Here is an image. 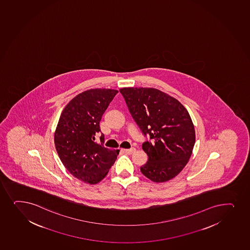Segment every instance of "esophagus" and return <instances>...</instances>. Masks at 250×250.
I'll list each match as a JSON object with an SVG mask.
<instances>
[{"mask_svg":"<svg viewBox=\"0 0 250 250\" xmlns=\"http://www.w3.org/2000/svg\"><path fill=\"white\" fill-rule=\"evenodd\" d=\"M124 153H125V154H131L135 152V148H130V149H121Z\"/></svg>","mask_w":250,"mask_h":250,"instance_id":"34e87169","label":"esophagus"}]
</instances>
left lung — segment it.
Segmentation results:
<instances>
[{
  "label": "left lung",
  "instance_id": "obj_1",
  "mask_svg": "<svg viewBox=\"0 0 250 250\" xmlns=\"http://www.w3.org/2000/svg\"><path fill=\"white\" fill-rule=\"evenodd\" d=\"M120 92L135 123L149 138L142 145L149 159L141 173L153 182L171 180L188 163L195 143L188 110L176 99L154 88L128 87Z\"/></svg>",
  "mask_w": 250,
  "mask_h": 250
}]
</instances>
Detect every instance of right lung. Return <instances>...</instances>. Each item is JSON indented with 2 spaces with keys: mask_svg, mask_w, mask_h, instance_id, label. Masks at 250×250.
<instances>
[{
  "mask_svg": "<svg viewBox=\"0 0 250 250\" xmlns=\"http://www.w3.org/2000/svg\"><path fill=\"white\" fill-rule=\"evenodd\" d=\"M118 90L91 89L79 94L63 109L55 132V146L68 171L83 182L103 180L117 159L119 149H107L100 121ZM101 135V144L95 142Z\"/></svg>",
  "mask_w": 250,
  "mask_h": 250,
  "instance_id": "add662e5",
  "label": "right lung"
}]
</instances>
